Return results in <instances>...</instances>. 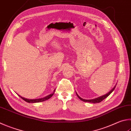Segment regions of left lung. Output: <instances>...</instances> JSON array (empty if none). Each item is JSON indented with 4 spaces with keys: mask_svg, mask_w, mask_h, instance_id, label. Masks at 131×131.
<instances>
[{
    "mask_svg": "<svg viewBox=\"0 0 131 131\" xmlns=\"http://www.w3.org/2000/svg\"><path fill=\"white\" fill-rule=\"evenodd\" d=\"M116 85H117V84H116ZM116 86H114L113 88L112 89L110 92H108V93H106V94H105V95H103V96H100V97H98V98H96V99H92V100H85V99H82V98H81V97H80L79 96H78L77 93H76V94H77V96H78V98H79V99L81 100H82V101H84V102H88V103H100V102H101L103 100H104V99H106V97H108V96H109V95L113 91L114 89H115Z\"/></svg>",
    "mask_w": 131,
    "mask_h": 131,
    "instance_id": "8db88e82",
    "label": "left lung"
}]
</instances>
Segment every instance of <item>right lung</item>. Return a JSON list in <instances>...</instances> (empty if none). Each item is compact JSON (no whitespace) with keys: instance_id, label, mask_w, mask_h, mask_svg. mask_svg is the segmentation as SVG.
I'll return each instance as SVG.
<instances>
[{"instance_id":"1","label":"right lung","mask_w":131,"mask_h":131,"mask_svg":"<svg viewBox=\"0 0 131 131\" xmlns=\"http://www.w3.org/2000/svg\"><path fill=\"white\" fill-rule=\"evenodd\" d=\"M55 90H54V92L53 93L49 94V95H48V96H46L45 97H44V98H42V99H27L24 98V97H21L20 96H19H19L20 98H22L23 100H25V101L27 102V103H40V102H43V101H46V100H47L50 98V97L54 94V92H55Z\"/></svg>"}]
</instances>
